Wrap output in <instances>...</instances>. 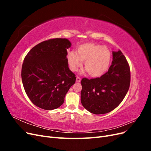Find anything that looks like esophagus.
<instances>
[{
  "label": "esophagus",
  "mask_w": 151,
  "mask_h": 151,
  "mask_svg": "<svg viewBox=\"0 0 151 151\" xmlns=\"http://www.w3.org/2000/svg\"><path fill=\"white\" fill-rule=\"evenodd\" d=\"M81 81V78H80L79 77H76V82H77V83H80Z\"/></svg>",
  "instance_id": "obj_1"
}]
</instances>
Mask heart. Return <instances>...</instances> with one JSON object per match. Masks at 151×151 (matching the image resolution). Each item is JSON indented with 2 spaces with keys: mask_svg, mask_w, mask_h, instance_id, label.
<instances>
[{
  "mask_svg": "<svg viewBox=\"0 0 151 151\" xmlns=\"http://www.w3.org/2000/svg\"><path fill=\"white\" fill-rule=\"evenodd\" d=\"M84 62V68L92 77H98L107 72L111 61V53L107 47L94 43H85L77 48L76 53L67 55L70 69L76 72Z\"/></svg>",
  "mask_w": 151,
  "mask_h": 151,
  "instance_id": "1",
  "label": "heart"
}]
</instances>
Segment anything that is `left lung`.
<instances>
[{
    "mask_svg": "<svg viewBox=\"0 0 151 151\" xmlns=\"http://www.w3.org/2000/svg\"><path fill=\"white\" fill-rule=\"evenodd\" d=\"M113 61L107 72L100 77L81 81L83 106L95 115L111 111L124 99L130 83V70L120 50L113 52Z\"/></svg>",
    "mask_w": 151,
    "mask_h": 151,
    "instance_id": "obj_1",
    "label": "left lung"
}]
</instances>
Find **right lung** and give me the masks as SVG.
<instances>
[{
    "label": "right lung",
    "instance_id": "add662e5",
    "mask_svg": "<svg viewBox=\"0 0 151 151\" xmlns=\"http://www.w3.org/2000/svg\"><path fill=\"white\" fill-rule=\"evenodd\" d=\"M66 38L50 39L36 45L26 55L21 78L25 92L36 106L46 110L58 108L75 84L76 77L68 68Z\"/></svg>",
    "mask_w": 151,
    "mask_h": 151
}]
</instances>
